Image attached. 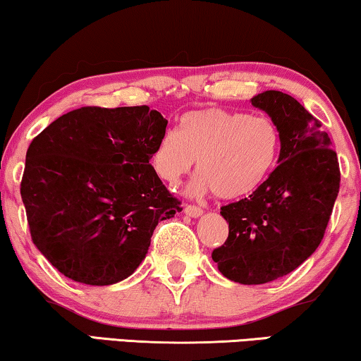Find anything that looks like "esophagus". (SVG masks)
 Wrapping results in <instances>:
<instances>
[{
	"label": "esophagus",
	"mask_w": 361,
	"mask_h": 361,
	"mask_svg": "<svg viewBox=\"0 0 361 361\" xmlns=\"http://www.w3.org/2000/svg\"><path fill=\"white\" fill-rule=\"evenodd\" d=\"M185 212L188 216L191 217H200L202 214V209L200 206H195V204H186L185 206Z\"/></svg>",
	"instance_id": "34e87169"
}]
</instances>
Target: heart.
Here are the masks:
<instances>
[{
	"instance_id": "heart-1",
	"label": "heart",
	"mask_w": 361,
	"mask_h": 361,
	"mask_svg": "<svg viewBox=\"0 0 361 361\" xmlns=\"http://www.w3.org/2000/svg\"><path fill=\"white\" fill-rule=\"evenodd\" d=\"M281 137L268 116L202 108L180 121V130L160 137L150 165L166 185L178 186L195 169V195L214 191L221 200H238L257 191L275 169Z\"/></svg>"
}]
</instances>
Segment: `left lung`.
<instances>
[{
  "label": "left lung",
  "mask_w": 361,
  "mask_h": 361,
  "mask_svg": "<svg viewBox=\"0 0 361 361\" xmlns=\"http://www.w3.org/2000/svg\"><path fill=\"white\" fill-rule=\"evenodd\" d=\"M252 104L278 126L281 150L257 191L221 207L229 237L212 260L240 284L270 283L307 260L322 242L340 188L338 159L321 121L281 91H263Z\"/></svg>",
  "instance_id": "obj_1"
}]
</instances>
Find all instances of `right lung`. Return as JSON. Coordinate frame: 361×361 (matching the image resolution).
<instances>
[{"mask_svg":"<svg viewBox=\"0 0 361 361\" xmlns=\"http://www.w3.org/2000/svg\"><path fill=\"white\" fill-rule=\"evenodd\" d=\"M166 121L149 106L70 111L30 142L21 197L34 245L70 280L130 276L183 207L150 165Z\"/></svg>","mask_w":361,"mask_h":361,"instance_id":"1","label":"right lung"}]
</instances>
